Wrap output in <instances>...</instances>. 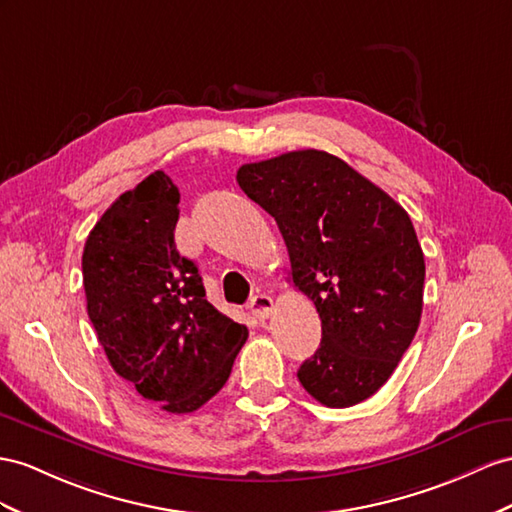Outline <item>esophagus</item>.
<instances>
[{"label":"esophagus","mask_w":512,"mask_h":512,"mask_svg":"<svg viewBox=\"0 0 512 512\" xmlns=\"http://www.w3.org/2000/svg\"><path fill=\"white\" fill-rule=\"evenodd\" d=\"M248 307H251L253 316L257 320H266L270 313H272V309H274V300L270 296H266V294H257V296L251 298V305H248Z\"/></svg>","instance_id":"obj_1"}]
</instances>
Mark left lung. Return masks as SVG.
<instances>
[{
    "instance_id": "1",
    "label": "left lung",
    "mask_w": 512,
    "mask_h": 512,
    "mask_svg": "<svg viewBox=\"0 0 512 512\" xmlns=\"http://www.w3.org/2000/svg\"><path fill=\"white\" fill-rule=\"evenodd\" d=\"M238 183L277 220L292 281L316 305L322 342L298 370L331 409L381 389L422 318L424 253L402 205L339 157L303 149L244 164Z\"/></svg>"
}]
</instances>
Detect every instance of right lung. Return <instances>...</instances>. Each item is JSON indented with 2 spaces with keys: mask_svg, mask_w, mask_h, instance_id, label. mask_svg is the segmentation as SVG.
<instances>
[{
  "mask_svg": "<svg viewBox=\"0 0 512 512\" xmlns=\"http://www.w3.org/2000/svg\"><path fill=\"white\" fill-rule=\"evenodd\" d=\"M179 190L162 170L123 192L90 231L88 318L114 372L168 413H192L227 383L248 329L205 298L175 246Z\"/></svg>",
  "mask_w": 512,
  "mask_h": 512,
  "instance_id": "obj_1",
  "label": "right lung"
}]
</instances>
